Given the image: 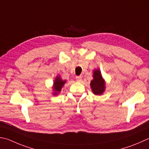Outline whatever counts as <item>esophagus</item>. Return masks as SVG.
<instances>
[{"instance_id": "obj_1", "label": "esophagus", "mask_w": 149, "mask_h": 149, "mask_svg": "<svg viewBox=\"0 0 149 149\" xmlns=\"http://www.w3.org/2000/svg\"><path fill=\"white\" fill-rule=\"evenodd\" d=\"M81 79H82L81 76H76V77H75V79H76L77 81H81Z\"/></svg>"}]
</instances>
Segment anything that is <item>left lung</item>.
I'll return each instance as SVG.
<instances>
[{"mask_svg": "<svg viewBox=\"0 0 149 149\" xmlns=\"http://www.w3.org/2000/svg\"><path fill=\"white\" fill-rule=\"evenodd\" d=\"M93 77L94 79L91 82L92 90L96 95H100L104 93L105 89V83L102 79L100 71L98 70H95L93 74Z\"/></svg>", "mask_w": 149, "mask_h": 149, "instance_id": "8db88e82", "label": "left lung"}]
</instances>
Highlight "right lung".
Instances as JSON below:
<instances>
[{
	"instance_id": "obj_1",
	"label": "right lung",
	"mask_w": 149,
	"mask_h": 149,
	"mask_svg": "<svg viewBox=\"0 0 149 149\" xmlns=\"http://www.w3.org/2000/svg\"><path fill=\"white\" fill-rule=\"evenodd\" d=\"M65 81H63L60 77L57 76V77L56 78V79L54 82V86H53V88L54 91H55V93L54 94H56L57 93H59L61 91L62 87L64 85V84L65 83Z\"/></svg>"
}]
</instances>
